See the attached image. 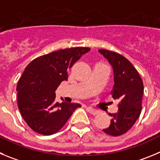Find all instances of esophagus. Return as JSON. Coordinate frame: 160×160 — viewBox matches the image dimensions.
I'll return each instance as SVG.
<instances>
[{
	"label": "esophagus",
	"mask_w": 160,
	"mask_h": 160,
	"mask_svg": "<svg viewBox=\"0 0 160 160\" xmlns=\"http://www.w3.org/2000/svg\"><path fill=\"white\" fill-rule=\"evenodd\" d=\"M87 110L89 112V113H90L91 114H92V115H97V114L99 113V111H98V110L92 108V107H87Z\"/></svg>",
	"instance_id": "34e87169"
}]
</instances>
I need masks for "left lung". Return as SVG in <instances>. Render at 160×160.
I'll use <instances>...</instances> for the list:
<instances>
[{
  "mask_svg": "<svg viewBox=\"0 0 160 160\" xmlns=\"http://www.w3.org/2000/svg\"><path fill=\"white\" fill-rule=\"evenodd\" d=\"M98 51L113 68L114 84L111 95L112 98L119 101L118 110L110 114V125L103 132L118 137L129 131L140 117L144 85L138 72L125 57L107 50Z\"/></svg>",
  "mask_w": 160,
  "mask_h": 160,
  "instance_id": "obj_1",
  "label": "left lung"
}]
</instances>
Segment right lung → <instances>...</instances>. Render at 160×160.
I'll return each mask as SVG.
<instances>
[{"label": "right lung", "instance_id": "obj_1", "mask_svg": "<svg viewBox=\"0 0 160 160\" xmlns=\"http://www.w3.org/2000/svg\"><path fill=\"white\" fill-rule=\"evenodd\" d=\"M90 48L76 47L53 52L34 59L18 82V107L31 129L42 135L63 127L79 103L55 102V91L68 80V70Z\"/></svg>", "mask_w": 160, "mask_h": 160}]
</instances>
